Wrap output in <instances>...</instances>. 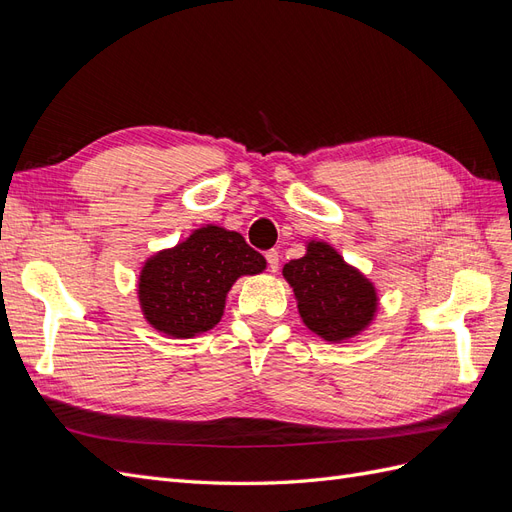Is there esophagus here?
<instances>
[{
  "label": "esophagus",
  "mask_w": 512,
  "mask_h": 512,
  "mask_svg": "<svg viewBox=\"0 0 512 512\" xmlns=\"http://www.w3.org/2000/svg\"><path fill=\"white\" fill-rule=\"evenodd\" d=\"M267 265H269V271H277V269H280V254H277V250H269L267 254Z\"/></svg>",
  "instance_id": "obj_1"
}]
</instances>
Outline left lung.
Here are the masks:
<instances>
[{"label": "left lung", "mask_w": 512, "mask_h": 512, "mask_svg": "<svg viewBox=\"0 0 512 512\" xmlns=\"http://www.w3.org/2000/svg\"><path fill=\"white\" fill-rule=\"evenodd\" d=\"M282 273L294 290L307 329L327 342L354 337L376 314L374 284L346 265L327 243L312 241L307 254L286 262Z\"/></svg>", "instance_id": "1"}]
</instances>
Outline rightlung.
<instances>
[{"label": "right lung", "instance_id": "obj_1", "mask_svg": "<svg viewBox=\"0 0 512 512\" xmlns=\"http://www.w3.org/2000/svg\"><path fill=\"white\" fill-rule=\"evenodd\" d=\"M265 267V256L252 250L239 232L205 226L145 262L138 299L153 329L194 337L220 322L237 277L256 275Z\"/></svg>", "mask_w": 512, "mask_h": 512}]
</instances>
